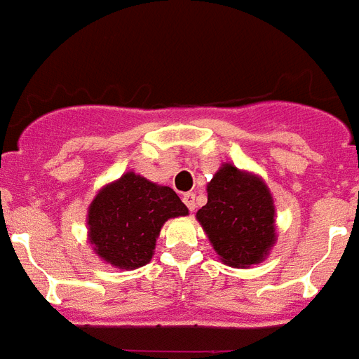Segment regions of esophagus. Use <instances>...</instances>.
I'll use <instances>...</instances> for the list:
<instances>
[{
    "mask_svg": "<svg viewBox=\"0 0 359 359\" xmlns=\"http://www.w3.org/2000/svg\"><path fill=\"white\" fill-rule=\"evenodd\" d=\"M183 202H185V205L189 208V211H194V209H196V196H194L193 193L183 194Z\"/></svg>",
    "mask_w": 359,
    "mask_h": 359,
    "instance_id": "esophagus-1",
    "label": "esophagus"
}]
</instances>
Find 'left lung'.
I'll return each instance as SVG.
<instances>
[{
	"label": "left lung",
	"mask_w": 359,
	"mask_h": 359,
	"mask_svg": "<svg viewBox=\"0 0 359 359\" xmlns=\"http://www.w3.org/2000/svg\"><path fill=\"white\" fill-rule=\"evenodd\" d=\"M196 220L220 261L248 269L265 261L276 243V205L265 180L222 163L208 183V203Z\"/></svg>",
	"instance_id": "8db88e82"
}]
</instances>
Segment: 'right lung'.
<instances>
[{"label": "right lung", "mask_w": 359, "mask_h": 359, "mask_svg": "<svg viewBox=\"0 0 359 359\" xmlns=\"http://www.w3.org/2000/svg\"><path fill=\"white\" fill-rule=\"evenodd\" d=\"M187 215L170 187L130 170L96 193L88 205L87 239L103 263L133 271L150 263L166 220Z\"/></svg>", "instance_id": "obj_1"}]
</instances>
